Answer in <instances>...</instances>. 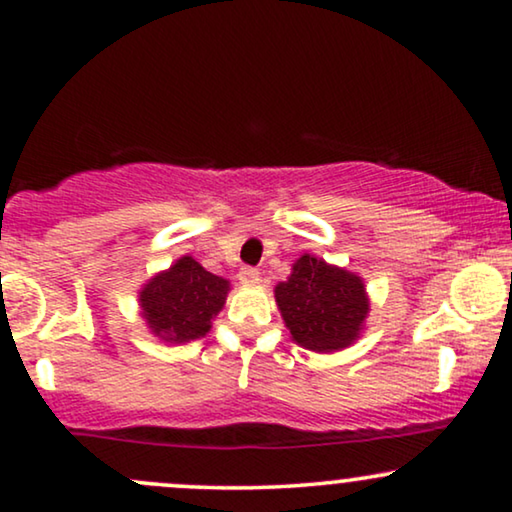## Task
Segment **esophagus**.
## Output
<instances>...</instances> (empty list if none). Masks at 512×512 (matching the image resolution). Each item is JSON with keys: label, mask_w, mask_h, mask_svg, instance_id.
<instances>
[{"label": "esophagus", "mask_w": 512, "mask_h": 512, "mask_svg": "<svg viewBox=\"0 0 512 512\" xmlns=\"http://www.w3.org/2000/svg\"><path fill=\"white\" fill-rule=\"evenodd\" d=\"M258 282H261V272H258L256 268H242L240 270V284L244 286H256Z\"/></svg>", "instance_id": "1"}]
</instances>
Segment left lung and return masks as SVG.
<instances>
[{
  "label": "left lung",
  "mask_w": 512,
  "mask_h": 512,
  "mask_svg": "<svg viewBox=\"0 0 512 512\" xmlns=\"http://www.w3.org/2000/svg\"><path fill=\"white\" fill-rule=\"evenodd\" d=\"M275 300L291 338L321 354L352 345L370 310L359 275L310 254L300 256L289 279L275 286Z\"/></svg>",
  "instance_id": "8db88e82"
}]
</instances>
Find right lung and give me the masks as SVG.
<instances>
[{
    "instance_id": "obj_1",
    "label": "right lung",
    "mask_w": 512,
    "mask_h": 512,
    "mask_svg": "<svg viewBox=\"0 0 512 512\" xmlns=\"http://www.w3.org/2000/svg\"><path fill=\"white\" fill-rule=\"evenodd\" d=\"M230 282L207 272L191 256L153 275L139 291L142 317L153 335L165 342L198 340L226 305Z\"/></svg>"
}]
</instances>
